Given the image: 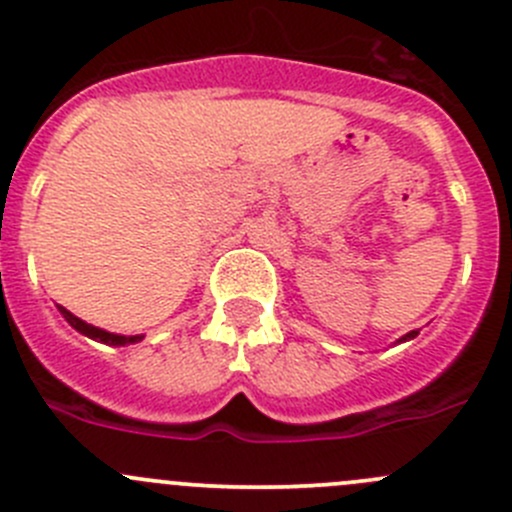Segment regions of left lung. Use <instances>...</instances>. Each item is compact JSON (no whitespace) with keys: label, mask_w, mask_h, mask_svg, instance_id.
I'll list each match as a JSON object with an SVG mask.
<instances>
[{"label":"left lung","mask_w":512,"mask_h":512,"mask_svg":"<svg viewBox=\"0 0 512 512\" xmlns=\"http://www.w3.org/2000/svg\"><path fill=\"white\" fill-rule=\"evenodd\" d=\"M413 337H418V330H410L408 335H403V337H400L398 342H408V340H413Z\"/></svg>","instance_id":"1"}]
</instances>
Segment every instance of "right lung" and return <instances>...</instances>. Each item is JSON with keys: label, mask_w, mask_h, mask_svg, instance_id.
Returning <instances> with one entry per match:
<instances>
[{"label": "right lung", "mask_w": 512, "mask_h": 512, "mask_svg": "<svg viewBox=\"0 0 512 512\" xmlns=\"http://www.w3.org/2000/svg\"><path fill=\"white\" fill-rule=\"evenodd\" d=\"M57 310L62 312V317L74 327V330L82 332V335H87V337H92V340L104 342V345H114V347L135 345V342H140L142 337H145V335H117V332H107V330H102V327H94V325H89V322L79 320L77 315H72L69 310H64L62 305H57Z\"/></svg>", "instance_id": "add662e5"}]
</instances>
